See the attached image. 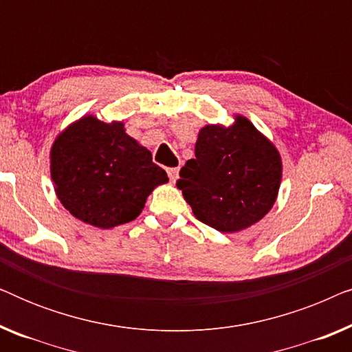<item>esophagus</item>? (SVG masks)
Wrapping results in <instances>:
<instances>
[{"label": "esophagus", "mask_w": 352, "mask_h": 352, "mask_svg": "<svg viewBox=\"0 0 352 352\" xmlns=\"http://www.w3.org/2000/svg\"><path fill=\"white\" fill-rule=\"evenodd\" d=\"M168 177H170L171 182H176L177 179V175H179V170L177 168H168Z\"/></svg>", "instance_id": "obj_1"}]
</instances>
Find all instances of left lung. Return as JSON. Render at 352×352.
<instances>
[{
  "label": "left lung",
  "instance_id": "left-lung-1",
  "mask_svg": "<svg viewBox=\"0 0 352 352\" xmlns=\"http://www.w3.org/2000/svg\"><path fill=\"white\" fill-rule=\"evenodd\" d=\"M179 176L176 186L197 219L221 232H239L272 208L282 160L274 144L237 115L229 128L200 129L195 158L186 162Z\"/></svg>",
  "mask_w": 352,
  "mask_h": 352
}]
</instances>
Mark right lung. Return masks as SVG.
Segmentation results:
<instances>
[{"mask_svg": "<svg viewBox=\"0 0 352 352\" xmlns=\"http://www.w3.org/2000/svg\"><path fill=\"white\" fill-rule=\"evenodd\" d=\"M51 177L65 210L102 229L136 219L151 192L168 182L165 170L124 133L122 122L104 123L93 115L57 136Z\"/></svg>", "mask_w": 352, "mask_h": 352, "instance_id": "obj_1", "label": "right lung"}]
</instances>
